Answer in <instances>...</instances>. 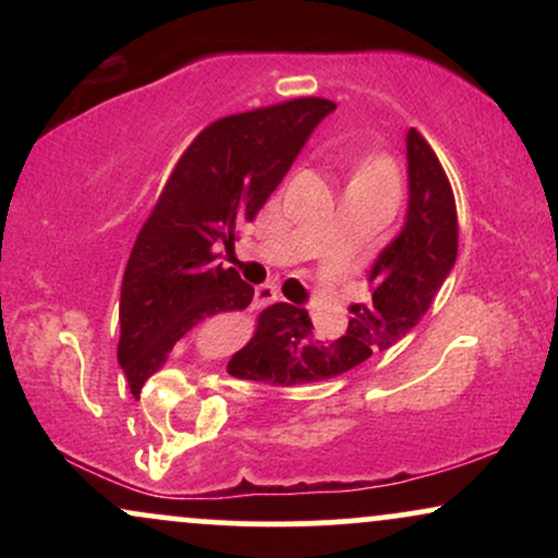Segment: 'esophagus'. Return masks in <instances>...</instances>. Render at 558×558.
I'll list each match as a JSON object with an SVG mask.
<instances>
[{"label":"esophagus","instance_id":"34e87169","mask_svg":"<svg viewBox=\"0 0 558 558\" xmlns=\"http://www.w3.org/2000/svg\"><path fill=\"white\" fill-rule=\"evenodd\" d=\"M278 299H280V293L275 286H257V291H254V304L257 306H267Z\"/></svg>","mask_w":558,"mask_h":558}]
</instances>
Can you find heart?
Segmentation results:
<instances>
[{
  "instance_id": "1",
  "label": "heart",
  "mask_w": 558,
  "mask_h": 558,
  "mask_svg": "<svg viewBox=\"0 0 558 558\" xmlns=\"http://www.w3.org/2000/svg\"><path fill=\"white\" fill-rule=\"evenodd\" d=\"M356 178H369V181H383V183H390V178H393V172H390V165L383 162V159H373V162H364L360 172H356Z\"/></svg>"
}]
</instances>
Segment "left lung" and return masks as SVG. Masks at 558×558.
I'll list each match as a JSON object with an SVG mask.
<instances>
[{
	"instance_id": "8db88e82",
	"label": "left lung",
	"mask_w": 558,
	"mask_h": 558,
	"mask_svg": "<svg viewBox=\"0 0 558 558\" xmlns=\"http://www.w3.org/2000/svg\"><path fill=\"white\" fill-rule=\"evenodd\" d=\"M407 220L377 254L367 275L369 299L351 306L349 330L317 338L310 312L280 301L262 312L252 341L228 362L230 375L272 386L328 380L388 351L420 323L453 270L459 222L451 183L414 128L407 133Z\"/></svg>"
}]
</instances>
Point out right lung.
Segmentation results:
<instances>
[{
    "label": "right lung",
    "instance_id": "obj_1",
    "mask_svg": "<svg viewBox=\"0 0 558 558\" xmlns=\"http://www.w3.org/2000/svg\"><path fill=\"white\" fill-rule=\"evenodd\" d=\"M336 105L317 96L215 120L191 141L133 243L120 288L118 362L131 393L202 319L246 310L254 288L222 267L246 226Z\"/></svg>",
    "mask_w": 558,
    "mask_h": 558
}]
</instances>
